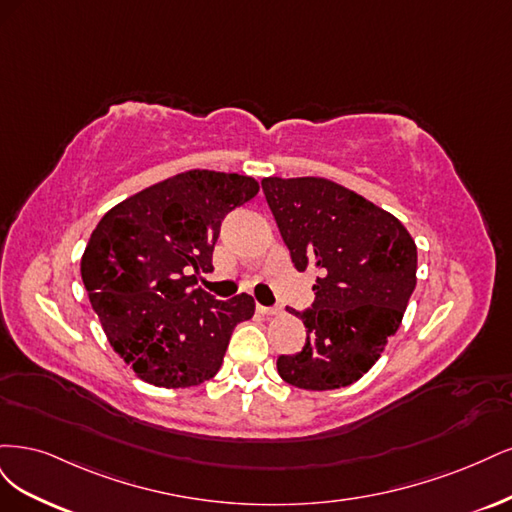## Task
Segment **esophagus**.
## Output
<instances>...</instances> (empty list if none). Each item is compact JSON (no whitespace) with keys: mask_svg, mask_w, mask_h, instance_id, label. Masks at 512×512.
Returning <instances> with one entry per match:
<instances>
[{"mask_svg":"<svg viewBox=\"0 0 512 512\" xmlns=\"http://www.w3.org/2000/svg\"><path fill=\"white\" fill-rule=\"evenodd\" d=\"M257 312L263 317H276L280 315V308L278 306H263V304H257Z\"/></svg>","mask_w":512,"mask_h":512,"instance_id":"1","label":"esophagus"}]
</instances>
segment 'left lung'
<instances>
[{
	"label": "left lung",
	"mask_w": 512,
	"mask_h": 512,
	"mask_svg": "<svg viewBox=\"0 0 512 512\" xmlns=\"http://www.w3.org/2000/svg\"><path fill=\"white\" fill-rule=\"evenodd\" d=\"M263 195L298 272L317 270L300 353L280 355L285 383L353 385L398 332L417 285V244L387 210L327 178H263Z\"/></svg>",
	"instance_id": "8db88e82"
}]
</instances>
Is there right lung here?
<instances>
[{
    "instance_id": "right-lung-1",
    "label": "right lung",
    "mask_w": 512,
    "mask_h": 512,
    "mask_svg": "<svg viewBox=\"0 0 512 512\" xmlns=\"http://www.w3.org/2000/svg\"><path fill=\"white\" fill-rule=\"evenodd\" d=\"M257 191L251 176L189 170L127 197L93 229L82 283L114 353L142 381H210L236 325L253 317L249 293L214 300L192 272L212 270L221 221Z\"/></svg>"
}]
</instances>
